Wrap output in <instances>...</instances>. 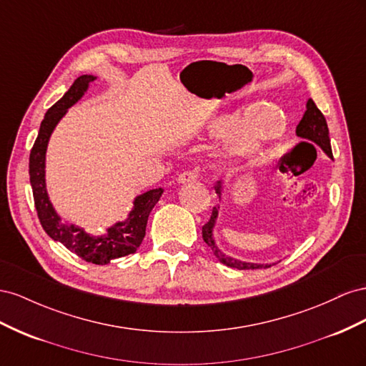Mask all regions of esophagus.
Returning <instances> with one entry per match:
<instances>
[{
	"instance_id": "1",
	"label": "esophagus",
	"mask_w": 366,
	"mask_h": 366,
	"mask_svg": "<svg viewBox=\"0 0 366 366\" xmlns=\"http://www.w3.org/2000/svg\"><path fill=\"white\" fill-rule=\"evenodd\" d=\"M197 177H199V173H197V170H189V172H184V173L179 174V177H177V182L187 184V182L196 181Z\"/></svg>"
}]
</instances>
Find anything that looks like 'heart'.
Instances as JSON below:
<instances>
[{"label": "heart", "mask_w": 366, "mask_h": 366, "mask_svg": "<svg viewBox=\"0 0 366 366\" xmlns=\"http://www.w3.org/2000/svg\"><path fill=\"white\" fill-rule=\"evenodd\" d=\"M210 130L216 137H229L234 153H252L264 144L280 138L287 130V117L274 104L260 102L241 113L216 118Z\"/></svg>", "instance_id": "b5f03b06"}]
</instances>
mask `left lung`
<instances>
[{"label": "left lung", "mask_w": 366, "mask_h": 366, "mask_svg": "<svg viewBox=\"0 0 366 366\" xmlns=\"http://www.w3.org/2000/svg\"><path fill=\"white\" fill-rule=\"evenodd\" d=\"M296 134L302 139H308L311 142H315L316 145L325 152V154H328L330 158L332 159V152H331V142H330V130L327 125V119L323 117L322 112L317 109V106L312 99L307 101V110L302 117L300 122L297 124L296 127ZM221 189H222V182L217 181L214 185V190L221 197ZM216 217H217V207L213 208L212 212V217L204 227H202V237L204 242L212 248V252L214 253V256L219 259V262L225 264L227 267L232 268H237V269H259V268H268L271 267L269 264H253V262H242V260L234 259L232 256H227L225 253H222L219 247L216 245V241L213 237V229H214V224H216Z\"/></svg>", "instance_id": "8db88e82"}]
</instances>
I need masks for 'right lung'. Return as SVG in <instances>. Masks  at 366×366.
<instances>
[{
    "label": "right lung",
    "mask_w": 366,
    "mask_h": 366,
    "mask_svg": "<svg viewBox=\"0 0 366 366\" xmlns=\"http://www.w3.org/2000/svg\"><path fill=\"white\" fill-rule=\"evenodd\" d=\"M95 79L97 76L93 75L79 76L64 93V97L47 110L43 122H41L38 138L32 150H30L29 174L30 185H32L34 192L35 208L44 232L54 241L64 245L69 252L84 259L86 262L106 265L110 264L112 259L132 254L139 248L145 236V227H147L149 214L153 210V207L158 204L164 190L153 189L134 197L133 208L129 213V217L122 222H117L109 227L107 233L101 236H92L84 232V228L61 221V216L55 212L54 205H51L46 189L47 144L56 124L64 117L73 104H76L84 97L89 86Z\"/></svg>",
    "instance_id": "1"
}]
</instances>
